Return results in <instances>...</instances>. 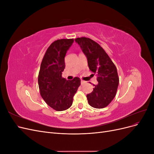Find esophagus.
Listing matches in <instances>:
<instances>
[{
    "instance_id": "esophagus-1",
    "label": "esophagus",
    "mask_w": 154,
    "mask_h": 154,
    "mask_svg": "<svg viewBox=\"0 0 154 154\" xmlns=\"http://www.w3.org/2000/svg\"><path fill=\"white\" fill-rule=\"evenodd\" d=\"M81 83H82V85H84V84H85V83H86V82L85 81H83V80H82L81 81Z\"/></svg>"
}]
</instances>
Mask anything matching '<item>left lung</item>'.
Instances as JSON below:
<instances>
[{
	"mask_svg": "<svg viewBox=\"0 0 154 154\" xmlns=\"http://www.w3.org/2000/svg\"><path fill=\"white\" fill-rule=\"evenodd\" d=\"M87 59L89 69L97 76V85L87 95L88 103L96 109H103L113 100L119 85L115 65L105 50L96 42L86 37L74 39Z\"/></svg>",
	"mask_w": 154,
	"mask_h": 154,
	"instance_id": "8db88e82",
	"label": "left lung"
}]
</instances>
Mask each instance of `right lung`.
<instances>
[{"mask_svg":"<svg viewBox=\"0 0 154 154\" xmlns=\"http://www.w3.org/2000/svg\"><path fill=\"white\" fill-rule=\"evenodd\" d=\"M73 42L74 39L54 41L46 51L41 63L38 78L40 95L46 103L57 111L71 107L73 97L81 84L78 77L72 80L62 77L66 67L65 57Z\"/></svg>","mask_w":154,"mask_h":154,"instance_id":"add662e5","label":"right lung"}]
</instances>
